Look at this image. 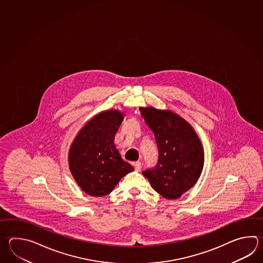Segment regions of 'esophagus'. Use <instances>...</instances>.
Wrapping results in <instances>:
<instances>
[{
	"label": "esophagus",
	"instance_id": "esophagus-1",
	"mask_svg": "<svg viewBox=\"0 0 263 263\" xmlns=\"http://www.w3.org/2000/svg\"><path fill=\"white\" fill-rule=\"evenodd\" d=\"M134 167L135 170H136L137 172H140V168H141V162H140V161H137V162H135Z\"/></svg>",
	"mask_w": 263,
	"mask_h": 263
}]
</instances>
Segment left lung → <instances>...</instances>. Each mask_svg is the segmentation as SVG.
<instances>
[{
  "instance_id": "8db88e82",
  "label": "left lung",
  "mask_w": 263,
  "mask_h": 263,
  "mask_svg": "<svg viewBox=\"0 0 263 263\" xmlns=\"http://www.w3.org/2000/svg\"><path fill=\"white\" fill-rule=\"evenodd\" d=\"M155 134L158 161L142 174L162 197L176 199L195 185L204 164L203 148L193 127L176 113L140 107Z\"/></svg>"
}]
</instances>
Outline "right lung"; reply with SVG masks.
Segmentation results:
<instances>
[{
  "mask_svg": "<svg viewBox=\"0 0 263 263\" xmlns=\"http://www.w3.org/2000/svg\"><path fill=\"white\" fill-rule=\"evenodd\" d=\"M123 120V113L116 109L97 114L81 129L70 147V172L90 196L108 195L123 176L134 171L114 144Z\"/></svg>",
  "mask_w": 263,
  "mask_h": 263,
  "instance_id": "1",
  "label": "right lung"
}]
</instances>
